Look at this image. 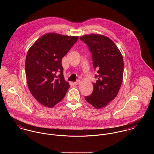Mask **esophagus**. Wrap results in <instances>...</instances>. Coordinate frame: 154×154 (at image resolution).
Returning a JSON list of instances; mask_svg holds the SVG:
<instances>
[{"label":"esophagus","instance_id":"34e87169","mask_svg":"<svg viewBox=\"0 0 154 154\" xmlns=\"http://www.w3.org/2000/svg\"><path fill=\"white\" fill-rule=\"evenodd\" d=\"M80 82H81L80 80H78V81H76V82H74V84H75V85H78L79 84H80Z\"/></svg>","mask_w":154,"mask_h":154}]
</instances>
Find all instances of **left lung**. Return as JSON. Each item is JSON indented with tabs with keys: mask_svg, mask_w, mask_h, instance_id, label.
<instances>
[{
	"mask_svg": "<svg viewBox=\"0 0 154 154\" xmlns=\"http://www.w3.org/2000/svg\"><path fill=\"white\" fill-rule=\"evenodd\" d=\"M80 40L88 45L92 54V63L98 75L93 83L94 90L85 100L98 109L107 105L117 96L122 85L123 76V56L109 38L98 34L85 35Z\"/></svg>",
	"mask_w": 154,
	"mask_h": 154,
	"instance_id": "8db88e82",
	"label": "left lung"
}]
</instances>
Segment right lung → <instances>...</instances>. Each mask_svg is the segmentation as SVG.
Instances as JSON below:
<instances>
[{
	"label": "right lung",
	"instance_id": "1",
	"mask_svg": "<svg viewBox=\"0 0 154 154\" xmlns=\"http://www.w3.org/2000/svg\"><path fill=\"white\" fill-rule=\"evenodd\" d=\"M78 37L46 34L28 50L25 73L28 88L42 104L53 107L63 100L70 85L65 81L62 59Z\"/></svg>",
	"mask_w": 154,
	"mask_h": 154
}]
</instances>
